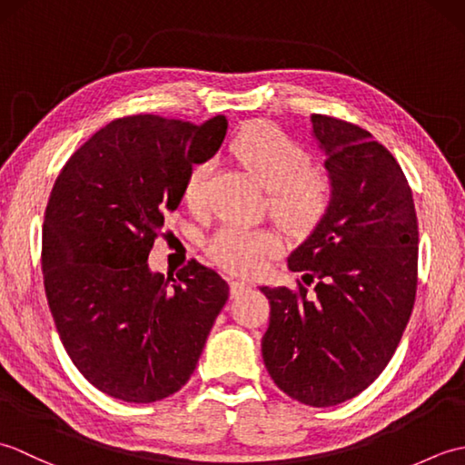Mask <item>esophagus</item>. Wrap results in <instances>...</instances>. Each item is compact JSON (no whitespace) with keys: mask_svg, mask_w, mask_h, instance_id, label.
Masks as SVG:
<instances>
[{"mask_svg":"<svg viewBox=\"0 0 465 465\" xmlns=\"http://www.w3.org/2000/svg\"><path fill=\"white\" fill-rule=\"evenodd\" d=\"M230 288H232V295L235 298V295L248 292L250 285L245 283V282H240V280H232V282H230Z\"/></svg>","mask_w":465,"mask_h":465,"instance_id":"esophagus-1","label":"esophagus"}]
</instances>
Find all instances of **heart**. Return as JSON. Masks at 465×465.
I'll list each match as a JSON object with an SVG mask.
<instances>
[{
    "instance_id": "1",
    "label": "heart",
    "mask_w": 465,
    "mask_h": 465,
    "mask_svg": "<svg viewBox=\"0 0 465 465\" xmlns=\"http://www.w3.org/2000/svg\"><path fill=\"white\" fill-rule=\"evenodd\" d=\"M235 157L268 190V210L282 227L308 233L328 215L333 202L331 175L308 165L310 155L292 135L268 124H252L232 143ZM212 163L197 162L183 182V202L200 210ZM210 258L233 273H258L280 252L275 235L242 225H223L205 245Z\"/></svg>"
}]
</instances>
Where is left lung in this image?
Segmentation results:
<instances>
[{"label": "left lung", "mask_w": 465, "mask_h": 465, "mask_svg": "<svg viewBox=\"0 0 465 465\" xmlns=\"http://www.w3.org/2000/svg\"><path fill=\"white\" fill-rule=\"evenodd\" d=\"M333 202L288 265L295 288H262L272 380L305 406L351 400L391 360L416 302L418 217L406 173L370 132L313 114Z\"/></svg>", "instance_id": "left-lung-1"}]
</instances>
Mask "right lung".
I'll return each instance as SVG.
<instances>
[{
  "label": "right lung",
  "instance_id": "add662e5",
  "mask_svg": "<svg viewBox=\"0 0 465 465\" xmlns=\"http://www.w3.org/2000/svg\"><path fill=\"white\" fill-rule=\"evenodd\" d=\"M223 115L200 125L127 115L69 157L47 200L44 285L64 348L115 400L152 403L193 373L230 285L190 260L163 278L147 268L190 167L222 145Z\"/></svg>",
  "mask_w": 465,
  "mask_h": 465
}]
</instances>
